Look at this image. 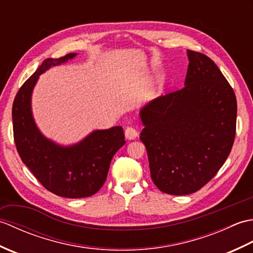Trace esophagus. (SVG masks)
I'll return each mask as SVG.
<instances>
[{
  "instance_id": "1",
  "label": "esophagus",
  "mask_w": 253,
  "mask_h": 253,
  "mask_svg": "<svg viewBox=\"0 0 253 253\" xmlns=\"http://www.w3.org/2000/svg\"><path fill=\"white\" fill-rule=\"evenodd\" d=\"M138 131L135 127H127L126 130H125V136L127 139H129V140H131V139H135L137 136H138Z\"/></svg>"
}]
</instances>
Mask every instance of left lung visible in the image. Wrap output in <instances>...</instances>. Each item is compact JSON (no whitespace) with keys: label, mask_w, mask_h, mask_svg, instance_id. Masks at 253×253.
Segmentation results:
<instances>
[{"label":"left lung","mask_w":253,"mask_h":253,"mask_svg":"<svg viewBox=\"0 0 253 253\" xmlns=\"http://www.w3.org/2000/svg\"><path fill=\"white\" fill-rule=\"evenodd\" d=\"M185 85L150 102L140 112L151 178L169 195H190L206 186L233 148L237 101L211 58L187 50Z\"/></svg>","instance_id":"left-lung-1"}]
</instances>
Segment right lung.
I'll return each mask as SVG.
<instances>
[{"mask_svg":"<svg viewBox=\"0 0 253 253\" xmlns=\"http://www.w3.org/2000/svg\"><path fill=\"white\" fill-rule=\"evenodd\" d=\"M76 56L46 58L19 88L13 103L16 149L24 164L46 190L64 198L94 195L105 182L114 154L125 144L123 127L95 130L73 147H61L38 129L31 114V92L39 75Z\"/></svg>","mask_w":253,"mask_h":253,"instance_id":"add662e5","label":"right lung"}]
</instances>
